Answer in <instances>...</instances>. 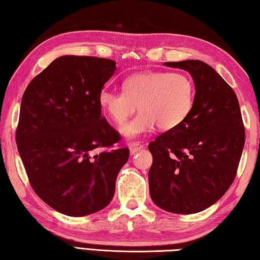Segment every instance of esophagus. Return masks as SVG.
Listing matches in <instances>:
<instances>
[{
	"instance_id": "esophagus-1",
	"label": "esophagus",
	"mask_w": 260,
	"mask_h": 260,
	"mask_svg": "<svg viewBox=\"0 0 260 260\" xmlns=\"http://www.w3.org/2000/svg\"><path fill=\"white\" fill-rule=\"evenodd\" d=\"M143 147H144L143 144L140 143V142H132V143L129 144L131 153H132V155H134V153H136L139 150H141V149H142Z\"/></svg>"
}]
</instances>
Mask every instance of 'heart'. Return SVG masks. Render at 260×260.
<instances>
[{"instance_id":"b5f03b06","label":"heart","mask_w":260,"mask_h":260,"mask_svg":"<svg viewBox=\"0 0 260 260\" xmlns=\"http://www.w3.org/2000/svg\"><path fill=\"white\" fill-rule=\"evenodd\" d=\"M195 86L183 73L150 71L134 74L122 82V91L101 90L99 102L103 111L118 125L135 112L134 119L121 127V133L135 139L151 132L157 125L162 131L173 129L190 113Z\"/></svg>"}]
</instances>
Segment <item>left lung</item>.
I'll list each match as a JSON object with an SVG mask.
<instances>
[{
	"mask_svg": "<svg viewBox=\"0 0 260 260\" xmlns=\"http://www.w3.org/2000/svg\"><path fill=\"white\" fill-rule=\"evenodd\" d=\"M195 82L190 113L149 143L151 200L178 214L201 212L225 195L236 177L245 132L233 88L204 61H167Z\"/></svg>",
	"mask_w": 260,
	"mask_h": 260,
	"instance_id": "8db88e82",
	"label": "left lung"
}]
</instances>
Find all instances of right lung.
<instances>
[{"mask_svg": "<svg viewBox=\"0 0 260 260\" xmlns=\"http://www.w3.org/2000/svg\"><path fill=\"white\" fill-rule=\"evenodd\" d=\"M114 71L111 59L61 56L21 99L16 142L28 181L46 204L70 217L104 209L128 160V148H113L120 134L101 116L99 95Z\"/></svg>", "mask_w": 260, "mask_h": 260, "instance_id": "add662e5", "label": "right lung"}]
</instances>
